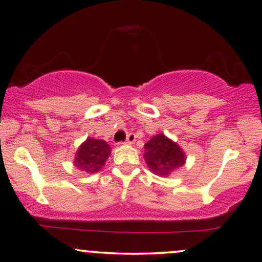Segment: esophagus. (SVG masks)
I'll return each instance as SVG.
<instances>
[{
  "label": "esophagus",
  "mask_w": 262,
  "mask_h": 262,
  "mask_svg": "<svg viewBox=\"0 0 262 262\" xmlns=\"http://www.w3.org/2000/svg\"><path fill=\"white\" fill-rule=\"evenodd\" d=\"M135 139H137V137H135V134H134V133L128 134V137H127V139H125V142H124V144H128V145L134 144Z\"/></svg>",
  "instance_id": "esophagus-1"
}]
</instances>
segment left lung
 <instances>
[{"label":"left lung","instance_id":"1","mask_svg":"<svg viewBox=\"0 0 262 262\" xmlns=\"http://www.w3.org/2000/svg\"><path fill=\"white\" fill-rule=\"evenodd\" d=\"M145 162L152 173L167 178L186 161L183 148L164 134L152 137L145 144Z\"/></svg>","mask_w":262,"mask_h":262}]
</instances>
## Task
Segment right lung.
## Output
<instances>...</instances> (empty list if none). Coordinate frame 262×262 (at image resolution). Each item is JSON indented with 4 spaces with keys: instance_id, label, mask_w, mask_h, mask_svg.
<instances>
[{
    "instance_id": "1",
    "label": "right lung",
    "mask_w": 262,
    "mask_h": 262,
    "mask_svg": "<svg viewBox=\"0 0 262 262\" xmlns=\"http://www.w3.org/2000/svg\"><path fill=\"white\" fill-rule=\"evenodd\" d=\"M110 155L111 147L106 141L88 138L76 152L74 164L79 170L94 174L101 169Z\"/></svg>"
}]
</instances>
